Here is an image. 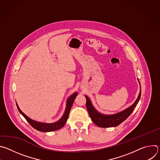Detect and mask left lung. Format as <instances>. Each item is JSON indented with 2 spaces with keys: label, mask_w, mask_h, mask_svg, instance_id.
<instances>
[{
  "label": "left lung",
  "mask_w": 160,
  "mask_h": 160,
  "mask_svg": "<svg viewBox=\"0 0 160 160\" xmlns=\"http://www.w3.org/2000/svg\"><path fill=\"white\" fill-rule=\"evenodd\" d=\"M141 90L140 91L138 99H137L132 106L120 112L111 115H105L98 112V111L94 108L92 103H91L89 98L86 96H85V97L86 98V107L88 112L89 116L92 119V122L99 127L106 128L117 127L123 121H125L131 115L137 104H138V102L141 98Z\"/></svg>",
  "instance_id": "8db88e82"
}]
</instances>
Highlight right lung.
I'll list each match as a JSON object with an SVG mask.
<instances>
[{
  "label": "right lung",
  "instance_id": "obj_1",
  "mask_svg": "<svg viewBox=\"0 0 160 160\" xmlns=\"http://www.w3.org/2000/svg\"><path fill=\"white\" fill-rule=\"evenodd\" d=\"M77 96V93L75 92L73 95H72L69 98H68V99L67 101V104H66L65 112L64 113L62 117L58 122H57L56 123H40V122H35V121L30 119V118H28L25 115V114L22 112L21 111V109H19V108L18 107L17 103H16V106H17L18 109L19 111V112L25 117V118L27 120V121L35 129H36L38 131H40V132H52V131H55V130L61 128L64 125V124L66 123V122L68 118L70 111L71 110L72 106L73 104V102H74Z\"/></svg>",
  "mask_w": 160,
  "mask_h": 160
}]
</instances>
